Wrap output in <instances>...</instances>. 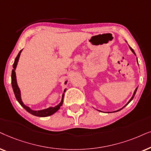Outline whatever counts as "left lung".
Returning <instances> with one entry per match:
<instances>
[{
    "label": "left lung",
    "mask_w": 151,
    "mask_h": 151,
    "mask_svg": "<svg viewBox=\"0 0 151 151\" xmlns=\"http://www.w3.org/2000/svg\"><path fill=\"white\" fill-rule=\"evenodd\" d=\"M130 50H131V51H132V52H133V54H134V55H135V53H134V50H132V48H131V47H130ZM137 63H138V62H137ZM137 88H136V89H135V90H134V93H133V95H132V97H131V99H130L129 100V101H128V103H127V104H126V105H125V106H124L123 108H121V109L118 110H116V111H114V112H117V111H119V110H121L122 109H123V108H124V107H125V106H127V105H128V104H129V103H130V102L132 101V99H133V98H134V95H135V93H136V92H137ZM99 111H100V110H99Z\"/></svg>",
    "instance_id": "obj_1"
}]
</instances>
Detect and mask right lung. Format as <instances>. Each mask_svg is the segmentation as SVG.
<instances>
[{"label":"right lung","mask_w":151,"mask_h":151,"mask_svg":"<svg viewBox=\"0 0 151 151\" xmlns=\"http://www.w3.org/2000/svg\"><path fill=\"white\" fill-rule=\"evenodd\" d=\"M22 50H21V51L19 52V53L18 54L17 57H16L14 63V64H13L14 69L12 70V88H13L14 92L16 99H17V101H19V103L21 104V106L24 108V109H25L28 112H29V113L33 114V115L37 116H41V117H44V116H47L52 115V114L55 113V112H57L58 110H59L60 107H61V106H62V104H63L64 93L63 94V95H62V99H61V102H60V103L58 104L57 106H55V107H50L48 108H46V109H43V110H32L29 107L25 106V104H23V102L22 101L21 96V90H20L19 86H18L17 81V77H16V72H15L16 68H17L18 61H19L20 55H21ZM67 83V81L65 82V83ZM65 90H66V89H65V90H64V92H65Z\"/></svg>","instance_id":"add662e5"}]
</instances>
